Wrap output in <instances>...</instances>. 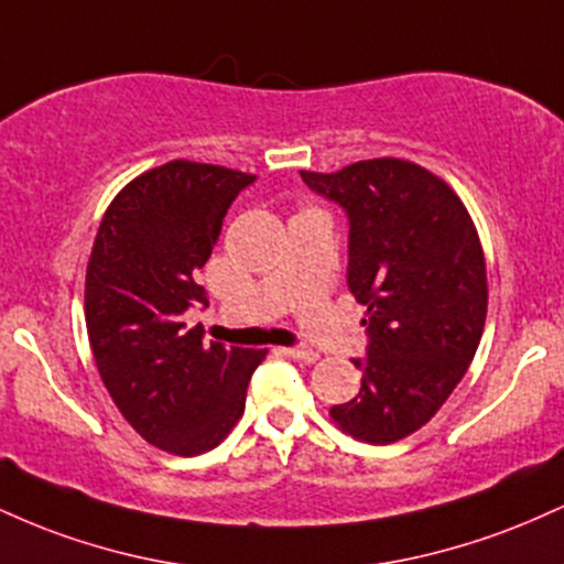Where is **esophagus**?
I'll return each mask as SVG.
<instances>
[{
	"instance_id": "1",
	"label": "esophagus",
	"mask_w": 564,
	"mask_h": 564,
	"mask_svg": "<svg viewBox=\"0 0 564 564\" xmlns=\"http://www.w3.org/2000/svg\"><path fill=\"white\" fill-rule=\"evenodd\" d=\"M283 352L289 355V358H296V360H307V364H313V360H318V352H315L313 347H304V345H296V347H286Z\"/></svg>"
}]
</instances>
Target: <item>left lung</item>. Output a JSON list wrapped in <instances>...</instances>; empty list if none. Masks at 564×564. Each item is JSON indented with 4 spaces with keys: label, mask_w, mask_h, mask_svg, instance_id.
Returning a JSON list of instances; mask_svg holds the SVG:
<instances>
[{
    "label": "left lung",
    "mask_w": 564,
    "mask_h": 564,
    "mask_svg": "<svg viewBox=\"0 0 564 564\" xmlns=\"http://www.w3.org/2000/svg\"><path fill=\"white\" fill-rule=\"evenodd\" d=\"M347 217V286L366 307L364 384L332 405L352 437L387 445L411 435L456 390L488 313L485 257L471 217L435 174L400 159L300 172Z\"/></svg>",
    "instance_id": "left-lung-1"
}]
</instances>
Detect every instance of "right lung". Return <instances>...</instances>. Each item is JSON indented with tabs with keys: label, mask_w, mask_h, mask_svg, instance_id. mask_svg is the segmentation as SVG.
<instances>
[{
	"label": "right lung",
	"mask_w": 564,
	"mask_h": 564,
	"mask_svg": "<svg viewBox=\"0 0 564 564\" xmlns=\"http://www.w3.org/2000/svg\"><path fill=\"white\" fill-rule=\"evenodd\" d=\"M254 180L193 161L140 174L108 206L89 257L84 313L102 384L148 443L177 456L228 435L264 360V349L206 345L185 328L187 310L209 307L196 273Z\"/></svg>",
	"instance_id": "add662e5"
}]
</instances>
